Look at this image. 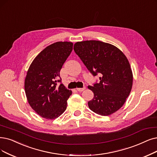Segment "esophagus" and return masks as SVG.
Returning <instances> with one entry per match:
<instances>
[{
	"label": "esophagus",
	"instance_id": "1",
	"mask_svg": "<svg viewBox=\"0 0 157 157\" xmlns=\"http://www.w3.org/2000/svg\"><path fill=\"white\" fill-rule=\"evenodd\" d=\"M86 89V87H82V88H80V87H78V88H77V90L78 91H83Z\"/></svg>",
	"mask_w": 157,
	"mask_h": 157
}]
</instances>
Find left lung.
<instances>
[{
    "label": "left lung",
    "instance_id": "obj_1",
    "mask_svg": "<svg viewBox=\"0 0 157 157\" xmlns=\"http://www.w3.org/2000/svg\"><path fill=\"white\" fill-rule=\"evenodd\" d=\"M74 51L94 76L99 73L100 82L88 89L94 97L88 102L95 113L110 115L121 109L133 86V73L123 52L116 46L99 40L77 42Z\"/></svg>",
    "mask_w": 157,
    "mask_h": 157
}]
</instances>
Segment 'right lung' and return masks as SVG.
<instances>
[{
	"label": "right lung",
	"instance_id": "right-lung-1",
	"mask_svg": "<svg viewBox=\"0 0 157 157\" xmlns=\"http://www.w3.org/2000/svg\"><path fill=\"white\" fill-rule=\"evenodd\" d=\"M73 44L57 42L47 46L29 67L24 90L29 104L37 114L48 120L60 116L67 108L72 91L60 84V71L70 55Z\"/></svg>",
	"mask_w": 157,
	"mask_h": 157
}]
</instances>
